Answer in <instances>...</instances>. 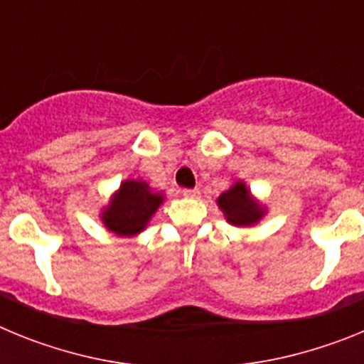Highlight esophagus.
<instances>
[{"label":"esophagus","mask_w":364,"mask_h":364,"mask_svg":"<svg viewBox=\"0 0 364 364\" xmlns=\"http://www.w3.org/2000/svg\"><path fill=\"white\" fill-rule=\"evenodd\" d=\"M182 195H184L186 198H198L200 191H198V189H182Z\"/></svg>","instance_id":"34e87169"}]
</instances>
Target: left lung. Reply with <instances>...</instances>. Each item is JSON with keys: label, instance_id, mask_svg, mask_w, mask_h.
Instances as JSON below:
<instances>
[{"label": "left lung", "instance_id": "obj_1", "mask_svg": "<svg viewBox=\"0 0 364 364\" xmlns=\"http://www.w3.org/2000/svg\"><path fill=\"white\" fill-rule=\"evenodd\" d=\"M217 204L224 211L228 222L235 226H252L264 215V210L253 200L252 193L247 191L242 182H237L233 188L222 193Z\"/></svg>", "mask_w": 364, "mask_h": 364}]
</instances>
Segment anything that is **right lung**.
Listing matches in <instances>:
<instances>
[{"label":"right lung","instance_id":"add662e5","mask_svg":"<svg viewBox=\"0 0 364 364\" xmlns=\"http://www.w3.org/2000/svg\"><path fill=\"white\" fill-rule=\"evenodd\" d=\"M164 202V195L151 191L142 180H125L102 213L105 228L120 237H133L147 226Z\"/></svg>","mask_w":364,"mask_h":364}]
</instances>
